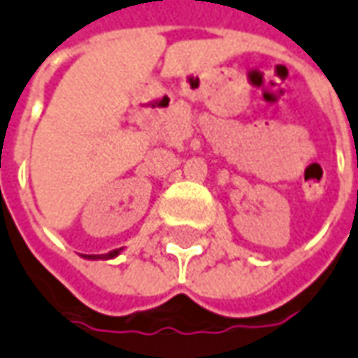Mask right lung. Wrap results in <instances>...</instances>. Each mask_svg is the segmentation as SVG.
Here are the masks:
<instances>
[{"label": "right lung", "mask_w": 358, "mask_h": 358, "mask_svg": "<svg viewBox=\"0 0 358 358\" xmlns=\"http://www.w3.org/2000/svg\"><path fill=\"white\" fill-rule=\"evenodd\" d=\"M121 249L117 250H111L108 255H84V259H90V261H108V259H115Z\"/></svg>", "instance_id": "obj_1"}]
</instances>
